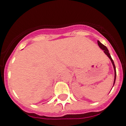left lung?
I'll list each match as a JSON object with an SVG mask.
<instances>
[{
    "label": "left lung",
    "instance_id": "8db88e82",
    "mask_svg": "<svg viewBox=\"0 0 126 126\" xmlns=\"http://www.w3.org/2000/svg\"><path fill=\"white\" fill-rule=\"evenodd\" d=\"M97 44H98V45H99V46L100 48L103 50L104 52H105V53L106 55H107L108 57H109V59H110V61H111L112 63V65H113V67H114V83H113V86H114V84H115L116 77V67H115V65H114V61H113V60H112V59L111 56H110V53H109V50H108L107 47H106V46L105 45H103V44L101 43V42H100L99 41V40H97Z\"/></svg>",
    "mask_w": 126,
    "mask_h": 126
}]
</instances>
